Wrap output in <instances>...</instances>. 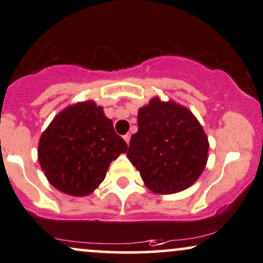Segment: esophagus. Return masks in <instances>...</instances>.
<instances>
[{"mask_svg": "<svg viewBox=\"0 0 263 263\" xmlns=\"http://www.w3.org/2000/svg\"><path fill=\"white\" fill-rule=\"evenodd\" d=\"M123 138H124L126 144H129V141H130V134H125Z\"/></svg>", "mask_w": 263, "mask_h": 263, "instance_id": "esophagus-1", "label": "esophagus"}]
</instances>
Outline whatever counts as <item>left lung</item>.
Here are the masks:
<instances>
[{"instance_id": "1", "label": "left lung", "mask_w": 263, "mask_h": 263, "mask_svg": "<svg viewBox=\"0 0 263 263\" xmlns=\"http://www.w3.org/2000/svg\"><path fill=\"white\" fill-rule=\"evenodd\" d=\"M209 140L195 116L173 101L154 97L138 113L129 161L156 194L179 193L193 185L206 167Z\"/></svg>"}]
</instances>
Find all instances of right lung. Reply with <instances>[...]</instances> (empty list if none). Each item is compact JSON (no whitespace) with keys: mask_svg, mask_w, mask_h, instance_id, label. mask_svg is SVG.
<instances>
[{"mask_svg":"<svg viewBox=\"0 0 263 263\" xmlns=\"http://www.w3.org/2000/svg\"><path fill=\"white\" fill-rule=\"evenodd\" d=\"M128 150L113 123L93 101L67 107L54 117L39 141L41 170L52 185L72 196L91 194L109 164Z\"/></svg>","mask_w":263,"mask_h":263,"instance_id":"right-lung-1","label":"right lung"}]
</instances>
